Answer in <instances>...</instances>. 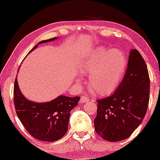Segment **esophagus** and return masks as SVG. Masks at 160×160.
<instances>
[{
	"mask_svg": "<svg viewBox=\"0 0 160 160\" xmlns=\"http://www.w3.org/2000/svg\"><path fill=\"white\" fill-rule=\"evenodd\" d=\"M88 101V98L86 97L85 96H82V97H81L80 99V103H86V102Z\"/></svg>",
	"mask_w": 160,
	"mask_h": 160,
	"instance_id": "obj_1",
	"label": "esophagus"
}]
</instances>
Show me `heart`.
<instances>
[{
  "instance_id": "heart-1",
  "label": "heart",
  "mask_w": 160,
  "mask_h": 160,
  "mask_svg": "<svg viewBox=\"0 0 160 160\" xmlns=\"http://www.w3.org/2000/svg\"><path fill=\"white\" fill-rule=\"evenodd\" d=\"M127 64L125 54L118 49L98 48L79 59L78 69L82 74H89L88 85L100 96L111 93L118 87ZM77 78V82H80Z\"/></svg>"
}]
</instances>
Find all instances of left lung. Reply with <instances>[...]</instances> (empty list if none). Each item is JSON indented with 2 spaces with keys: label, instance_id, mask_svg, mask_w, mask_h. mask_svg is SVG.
Masks as SVG:
<instances>
[{
  "label": "left lung",
  "instance_id": "left-lung-1",
  "mask_svg": "<svg viewBox=\"0 0 160 160\" xmlns=\"http://www.w3.org/2000/svg\"><path fill=\"white\" fill-rule=\"evenodd\" d=\"M150 77L137 49L130 52L124 78L111 96L97 100L95 130L111 142L127 139L145 116L150 99Z\"/></svg>",
  "mask_w": 160,
  "mask_h": 160
}]
</instances>
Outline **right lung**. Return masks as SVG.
<instances>
[{
	"label": "right lung",
	"mask_w": 160,
	"mask_h": 160,
	"mask_svg": "<svg viewBox=\"0 0 160 160\" xmlns=\"http://www.w3.org/2000/svg\"><path fill=\"white\" fill-rule=\"evenodd\" d=\"M56 39L40 42L29 53L37 48L38 44ZM13 98L17 116L23 126L35 139L46 142L59 140L66 134L70 111L77 106L80 99L79 96L68 97L62 95L45 103L29 101L21 93L17 78L15 80Z\"/></svg>",
	"instance_id": "obj_1"
}]
</instances>
